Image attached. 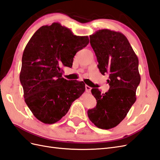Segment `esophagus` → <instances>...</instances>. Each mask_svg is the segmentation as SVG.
Here are the masks:
<instances>
[{
    "mask_svg": "<svg viewBox=\"0 0 160 160\" xmlns=\"http://www.w3.org/2000/svg\"><path fill=\"white\" fill-rule=\"evenodd\" d=\"M85 88H86V91H87V92H88V93L91 92V87H90L89 86H88V85H86V86H85Z\"/></svg>",
    "mask_w": 160,
    "mask_h": 160,
    "instance_id": "obj_1",
    "label": "esophagus"
}]
</instances>
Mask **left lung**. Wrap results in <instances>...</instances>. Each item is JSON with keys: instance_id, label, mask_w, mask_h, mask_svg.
I'll use <instances>...</instances> for the list:
<instances>
[{"instance_id": "obj_1", "label": "left lung", "mask_w": 160, "mask_h": 160, "mask_svg": "<svg viewBox=\"0 0 160 160\" xmlns=\"http://www.w3.org/2000/svg\"><path fill=\"white\" fill-rule=\"evenodd\" d=\"M90 43L100 72L109 74V89L103 94L97 88L91 90L97 105L88 110V116L98 128L111 129L124 119L136 101V91L141 82L138 59L121 32L99 30L90 36Z\"/></svg>"}]
</instances>
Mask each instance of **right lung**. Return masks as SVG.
<instances>
[{
    "label": "right lung",
    "instance_id": "add662e5",
    "mask_svg": "<svg viewBox=\"0 0 160 160\" xmlns=\"http://www.w3.org/2000/svg\"><path fill=\"white\" fill-rule=\"evenodd\" d=\"M89 42L59 23L43 26L28 42L19 79L23 97L33 115L44 124L59 121L85 91L83 81L67 80L62 67H72L78 51Z\"/></svg>",
    "mask_w": 160,
    "mask_h": 160
}]
</instances>
